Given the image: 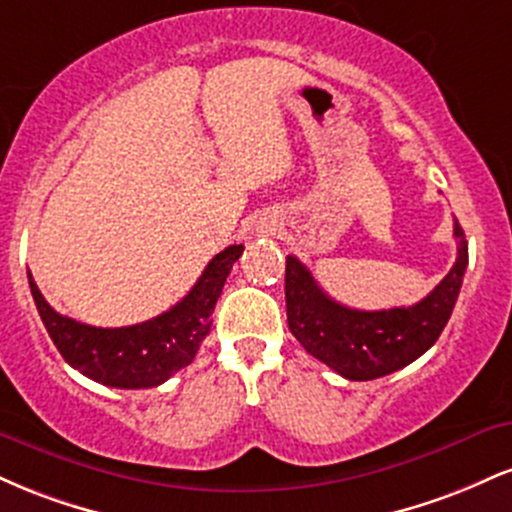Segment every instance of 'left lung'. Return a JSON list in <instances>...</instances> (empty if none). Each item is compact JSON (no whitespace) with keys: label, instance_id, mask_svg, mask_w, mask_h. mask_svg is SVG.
<instances>
[{"label":"left lung","instance_id":"obj_1","mask_svg":"<svg viewBox=\"0 0 512 512\" xmlns=\"http://www.w3.org/2000/svg\"><path fill=\"white\" fill-rule=\"evenodd\" d=\"M457 260L424 301L409 308L356 310L332 301L298 257H286L289 330L317 361L346 380H375L409 366L438 342L462 289L469 252L455 221Z\"/></svg>","mask_w":512,"mask_h":512}]
</instances>
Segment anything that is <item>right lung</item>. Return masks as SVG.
<instances>
[{
	"instance_id": "1",
	"label": "right lung",
	"mask_w": 512,
	"mask_h": 512,
	"mask_svg": "<svg viewBox=\"0 0 512 512\" xmlns=\"http://www.w3.org/2000/svg\"><path fill=\"white\" fill-rule=\"evenodd\" d=\"M243 245H231L207 264L192 291L166 313L129 327H93L50 308L28 272L35 308L64 361L86 378L122 390H142L166 383L170 375L195 361L199 344L211 330L233 262Z\"/></svg>"
}]
</instances>
